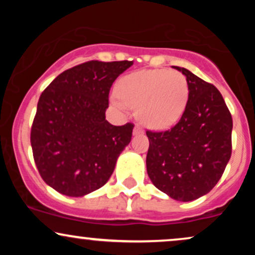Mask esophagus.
<instances>
[{
	"label": "esophagus",
	"mask_w": 255,
	"mask_h": 255,
	"mask_svg": "<svg viewBox=\"0 0 255 255\" xmlns=\"http://www.w3.org/2000/svg\"><path fill=\"white\" fill-rule=\"evenodd\" d=\"M144 133V130L141 129V127H140V126H135V127H134V134H142Z\"/></svg>",
	"instance_id": "1"
}]
</instances>
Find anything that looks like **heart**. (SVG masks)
<instances>
[{"mask_svg": "<svg viewBox=\"0 0 255 255\" xmlns=\"http://www.w3.org/2000/svg\"><path fill=\"white\" fill-rule=\"evenodd\" d=\"M119 95L111 99L118 109L135 108L142 124L163 129L174 125L183 114L188 83L182 73L169 69L135 72L121 79Z\"/></svg>", "mask_w": 255, "mask_h": 255, "instance_id": "heart-1", "label": "heart"}]
</instances>
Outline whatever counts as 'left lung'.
<instances>
[{
	"mask_svg": "<svg viewBox=\"0 0 255 255\" xmlns=\"http://www.w3.org/2000/svg\"><path fill=\"white\" fill-rule=\"evenodd\" d=\"M188 101L180 121L168 130L146 131V168L152 183L178 201L207 194L231 156L233 119L221 92L186 68Z\"/></svg>",
	"mask_w": 255,
	"mask_h": 255,
	"instance_id": "obj_1",
	"label": "left lung"
}]
</instances>
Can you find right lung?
Listing matches in <instances>:
<instances>
[{"mask_svg": "<svg viewBox=\"0 0 255 255\" xmlns=\"http://www.w3.org/2000/svg\"><path fill=\"white\" fill-rule=\"evenodd\" d=\"M133 61H89L57 75L43 91L31 128L34 163L44 182L83 197L108 182L130 142L134 125L105 120L111 85Z\"/></svg>", "mask_w": 255, "mask_h": 255, "instance_id": "obj_1", "label": "right lung"}]
</instances>
